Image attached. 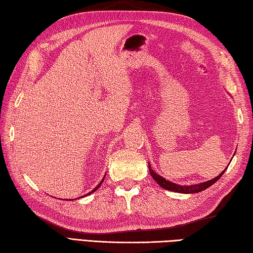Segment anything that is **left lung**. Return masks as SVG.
<instances>
[{
	"mask_svg": "<svg viewBox=\"0 0 253 253\" xmlns=\"http://www.w3.org/2000/svg\"><path fill=\"white\" fill-rule=\"evenodd\" d=\"M228 168V167H227ZM227 168L221 172V173L216 176V178L209 180V181H206V182H202V183H198V184H191V185H181V184H176L174 182H171V181L167 180L163 178V176L159 175L158 173H156L152 170L151 166H150L149 163V171H150V174L152 175V178L154 179V181L160 185L161 188L166 189V190H169V191H173V192H178V193H198V192H201L203 190L208 189L209 187H211L212 184L215 183L216 181H218L222 174L224 173V171L227 170Z\"/></svg>",
	"mask_w": 253,
	"mask_h": 253,
	"instance_id": "left-lung-1",
	"label": "left lung"
}]
</instances>
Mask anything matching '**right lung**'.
<instances>
[{
    "label": "right lung",
    "mask_w": 253,
    "mask_h": 253,
    "mask_svg": "<svg viewBox=\"0 0 253 253\" xmlns=\"http://www.w3.org/2000/svg\"><path fill=\"white\" fill-rule=\"evenodd\" d=\"M104 178H105V175H104ZM104 178L101 180V182H100L99 184H97V187H95V188H94V190H92V191H91V192H88L87 194H85V196H82V197H86V196H88V194H91L92 192H94V191H95V190H97V189H99V188H100V185L102 184V182H103V181H104ZM68 200H69V199H68Z\"/></svg>",
    "instance_id": "obj_1"
}]
</instances>
